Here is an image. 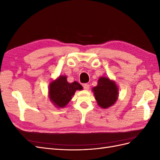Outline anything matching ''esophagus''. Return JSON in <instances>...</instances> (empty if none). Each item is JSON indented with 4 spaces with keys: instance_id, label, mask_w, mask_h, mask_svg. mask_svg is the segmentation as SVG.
I'll return each instance as SVG.
<instances>
[{
    "instance_id": "1",
    "label": "esophagus",
    "mask_w": 160,
    "mask_h": 160,
    "mask_svg": "<svg viewBox=\"0 0 160 160\" xmlns=\"http://www.w3.org/2000/svg\"><path fill=\"white\" fill-rule=\"evenodd\" d=\"M83 88L85 89V90H88L89 89V85L87 84V83H85L83 85Z\"/></svg>"
}]
</instances>
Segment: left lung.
I'll use <instances>...</instances> for the list:
<instances>
[{
    "mask_svg": "<svg viewBox=\"0 0 160 160\" xmlns=\"http://www.w3.org/2000/svg\"><path fill=\"white\" fill-rule=\"evenodd\" d=\"M93 91L98 105L104 109L113 105L118 99V87L108 77H100L98 85L93 89Z\"/></svg>",
    "mask_w": 160,
    "mask_h": 160,
    "instance_id": "obj_1",
    "label": "left lung"
}]
</instances>
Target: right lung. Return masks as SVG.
<instances>
[{
  "instance_id": "obj_1",
  "label": "right lung",
  "mask_w": 160,
  "mask_h": 160,
  "mask_svg": "<svg viewBox=\"0 0 160 160\" xmlns=\"http://www.w3.org/2000/svg\"><path fill=\"white\" fill-rule=\"evenodd\" d=\"M82 89L83 87L78 82L74 81L69 83L67 81V77L60 76L59 79L53 81L50 84L49 97L57 107L64 108L72 99L76 90Z\"/></svg>"
}]
</instances>
